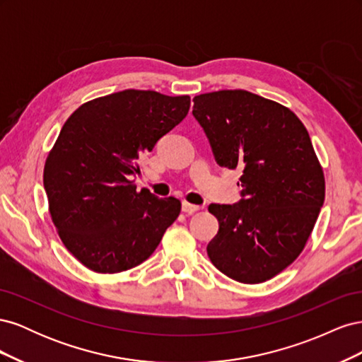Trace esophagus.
<instances>
[{"label": "esophagus", "instance_id": "obj_1", "mask_svg": "<svg viewBox=\"0 0 362 362\" xmlns=\"http://www.w3.org/2000/svg\"><path fill=\"white\" fill-rule=\"evenodd\" d=\"M201 210V206L199 205H193V204H190V202H182V211L184 213H187V214H193V213H196V211H199Z\"/></svg>", "mask_w": 362, "mask_h": 362}]
</instances>
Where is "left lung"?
<instances>
[{"instance_id":"left-lung-1","label":"left lung","mask_w":362,"mask_h":362,"mask_svg":"<svg viewBox=\"0 0 362 362\" xmlns=\"http://www.w3.org/2000/svg\"><path fill=\"white\" fill-rule=\"evenodd\" d=\"M193 103L216 161L242 170L243 199L208 206L218 231L206 254L234 281H269L300 255L325 202L308 131L290 108L242 89L202 93Z\"/></svg>"}]
</instances>
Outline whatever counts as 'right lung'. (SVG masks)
<instances>
[{
  "label": "right lung",
  "instance_id": "add662e5",
  "mask_svg": "<svg viewBox=\"0 0 362 362\" xmlns=\"http://www.w3.org/2000/svg\"><path fill=\"white\" fill-rule=\"evenodd\" d=\"M190 96L128 89L80 105L43 168L51 221L83 266L119 273L151 257L181 202L137 192L139 157L187 116Z\"/></svg>",
  "mask_w": 362,
  "mask_h": 362
}]
</instances>
